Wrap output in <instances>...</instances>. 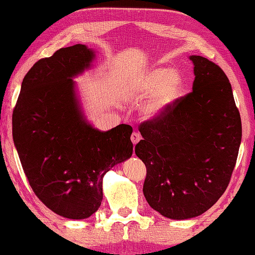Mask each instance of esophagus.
I'll list each match as a JSON object with an SVG mask.
<instances>
[{
	"instance_id": "34e87169",
	"label": "esophagus",
	"mask_w": 255,
	"mask_h": 255,
	"mask_svg": "<svg viewBox=\"0 0 255 255\" xmlns=\"http://www.w3.org/2000/svg\"><path fill=\"white\" fill-rule=\"evenodd\" d=\"M140 139H141V135H140L139 132H133V133L131 134V140L132 142H133V145H136L140 141Z\"/></svg>"
}]
</instances>
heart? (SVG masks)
<instances>
[{"instance_id": "b5f03b06", "label": "heart", "mask_w": 255, "mask_h": 255, "mask_svg": "<svg viewBox=\"0 0 255 255\" xmlns=\"http://www.w3.org/2000/svg\"><path fill=\"white\" fill-rule=\"evenodd\" d=\"M183 88V78L177 70L152 68L143 72L133 90L136 98L149 95L145 103L147 117H156L170 107Z\"/></svg>"}]
</instances>
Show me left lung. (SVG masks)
<instances>
[{
  "mask_svg": "<svg viewBox=\"0 0 255 255\" xmlns=\"http://www.w3.org/2000/svg\"><path fill=\"white\" fill-rule=\"evenodd\" d=\"M191 93L140 124L135 155L146 165L143 195L168 219L201 215L230 182L242 141L231 84L219 65L192 55Z\"/></svg>",
  "mask_w": 255,
  "mask_h": 255,
  "instance_id": "obj_1",
  "label": "left lung"
}]
</instances>
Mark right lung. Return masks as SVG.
Segmentation results:
<instances>
[{
    "label": "right lung",
    "instance_id": "obj_1",
    "mask_svg": "<svg viewBox=\"0 0 255 255\" xmlns=\"http://www.w3.org/2000/svg\"><path fill=\"white\" fill-rule=\"evenodd\" d=\"M94 50L61 48L24 77L12 114V136L36 197L58 215L90 217L101 206L102 178L131 157L132 128L99 131L85 119L75 78L91 68Z\"/></svg>",
    "mask_w": 255,
    "mask_h": 255
}]
</instances>
